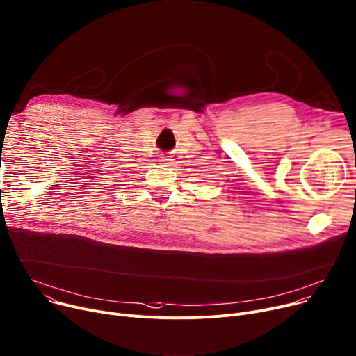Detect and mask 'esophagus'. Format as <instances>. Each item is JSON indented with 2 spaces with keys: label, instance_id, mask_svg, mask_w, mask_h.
Masks as SVG:
<instances>
[{
  "label": "esophagus",
  "instance_id": "esophagus-1",
  "mask_svg": "<svg viewBox=\"0 0 356 356\" xmlns=\"http://www.w3.org/2000/svg\"><path fill=\"white\" fill-rule=\"evenodd\" d=\"M171 158H168V156H161L159 159H158V162L161 163V165H163V167H170V163H171Z\"/></svg>",
  "mask_w": 356,
  "mask_h": 356
}]
</instances>
